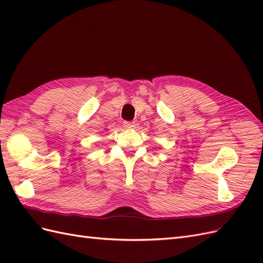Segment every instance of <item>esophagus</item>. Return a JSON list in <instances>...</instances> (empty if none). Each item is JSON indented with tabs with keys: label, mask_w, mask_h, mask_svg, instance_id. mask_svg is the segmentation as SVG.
Segmentation results:
<instances>
[{
	"label": "esophagus",
	"mask_w": 263,
	"mask_h": 263,
	"mask_svg": "<svg viewBox=\"0 0 263 263\" xmlns=\"http://www.w3.org/2000/svg\"><path fill=\"white\" fill-rule=\"evenodd\" d=\"M123 126H124V128H126V129H133V128H135L136 124H135V122H124Z\"/></svg>",
	"instance_id": "obj_1"
}]
</instances>
